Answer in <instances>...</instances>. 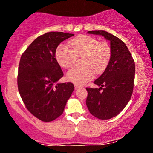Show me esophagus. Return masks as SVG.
Returning <instances> with one entry per match:
<instances>
[{
    "label": "esophagus",
    "instance_id": "esophagus-1",
    "mask_svg": "<svg viewBox=\"0 0 153 153\" xmlns=\"http://www.w3.org/2000/svg\"><path fill=\"white\" fill-rule=\"evenodd\" d=\"M74 86H75V90H77V89L80 88L81 87V86H80V85H77V84H75Z\"/></svg>",
    "mask_w": 153,
    "mask_h": 153
}]
</instances>
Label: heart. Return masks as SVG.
Segmentation results:
<instances>
[{
	"label": "heart",
	"instance_id": "heart-1",
	"mask_svg": "<svg viewBox=\"0 0 153 153\" xmlns=\"http://www.w3.org/2000/svg\"><path fill=\"white\" fill-rule=\"evenodd\" d=\"M69 47L60 45L55 51V58L63 68H72L77 57L84 56L83 67H75L67 73V79L77 85H83L91 80L94 73H103L111 57V48L106 42L88 35H80L69 42Z\"/></svg>",
	"mask_w": 153,
	"mask_h": 153
}]
</instances>
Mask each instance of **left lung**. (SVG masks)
Instances as JSON below:
<instances>
[{"mask_svg": "<svg viewBox=\"0 0 153 153\" xmlns=\"http://www.w3.org/2000/svg\"><path fill=\"white\" fill-rule=\"evenodd\" d=\"M88 33L101 35L110 42V62L103 74L94 81L100 88H86V105L90 113L99 119H109L118 115L131 99L134 88V61L125 44L117 36L105 31Z\"/></svg>", "mask_w": 153, "mask_h": 153, "instance_id": "8db88e82", "label": "left lung"}]
</instances>
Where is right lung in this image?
Masks as SVG:
<instances>
[{
	"instance_id": "add662e5",
	"label": "right lung",
	"mask_w": 153,
	"mask_h": 153,
	"mask_svg": "<svg viewBox=\"0 0 153 153\" xmlns=\"http://www.w3.org/2000/svg\"><path fill=\"white\" fill-rule=\"evenodd\" d=\"M73 35L59 31L41 35L21 57L19 94L26 108L43 122L53 121L62 114L74 90L71 82H57L63 73L55 58L57 46Z\"/></svg>"
}]
</instances>
